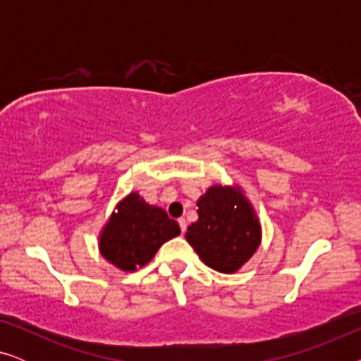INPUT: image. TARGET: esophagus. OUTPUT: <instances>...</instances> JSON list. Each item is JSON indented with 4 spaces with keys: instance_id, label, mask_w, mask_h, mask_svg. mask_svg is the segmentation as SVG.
I'll return each instance as SVG.
<instances>
[{
    "instance_id": "1",
    "label": "esophagus",
    "mask_w": 361,
    "mask_h": 361,
    "mask_svg": "<svg viewBox=\"0 0 361 361\" xmlns=\"http://www.w3.org/2000/svg\"><path fill=\"white\" fill-rule=\"evenodd\" d=\"M179 226H180L182 233H184V231L187 230V220L185 219H179Z\"/></svg>"
}]
</instances>
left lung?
I'll return each mask as SVG.
<instances>
[{
  "label": "left lung",
  "mask_w": 361,
  "mask_h": 361,
  "mask_svg": "<svg viewBox=\"0 0 361 361\" xmlns=\"http://www.w3.org/2000/svg\"><path fill=\"white\" fill-rule=\"evenodd\" d=\"M199 220L185 238L207 266L235 273L259 246L261 226L250 202L233 187L214 185L197 202Z\"/></svg>",
  "instance_id": "obj_1"
}]
</instances>
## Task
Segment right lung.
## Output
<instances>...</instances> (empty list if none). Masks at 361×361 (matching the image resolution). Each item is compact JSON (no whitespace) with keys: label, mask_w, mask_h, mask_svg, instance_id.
<instances>
[{"label":"right lung","mask_w":361,"mask_h":361,"mask_svg":"<svg viewBox=\"0 0 361 361\" xmlns=\"http://www.w3.org/2000/svg\"><path fill=\"white\" fill-rule=\"evenodd\" d=\"M179 233L176 220L133 192L116 205L103 228L100 251L120 269L135 271L149 263L159 246Z\"/></svg>","instance_id":"obj_1"}]
</instances>
